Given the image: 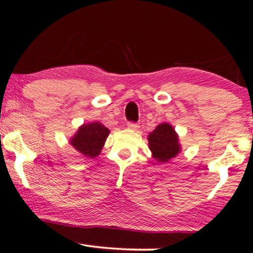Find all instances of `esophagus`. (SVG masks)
<instances>
[{
    "label": "esophagus",
    "instance_id": "esophagus-1",
    "mask_svg": "<svg viewBox=\"0 0 253 253\" xmlns=\"http://www.w3.org/2000/svg\"><path fill=\"white\" fill-rule=\"evenodd\" d=\"M127 127H128L129 129H138L139 125L135 124V123H128V124H127Z\"/></svg>",
    "mask_w": 253,
    "mask_h": 253
}]
</instances>
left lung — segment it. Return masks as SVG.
Here are the masks:
<instances>
[{
    "label": "left lung",
    "instance_id": "left-lung-1",
    "mask_svg": "<svg viewBox=\"0 0 253 253\" xmlns=\"http://www.w3.org/2000/svg\"><path fill=\"white\" fill-rule=\"evenodd\" d=\"M149 146L156 161L168 163L171 158H175L181 151L178 136L175 129L169 124H161L149 134Z\"/></svg>",
    "mask_w": 253,
    "mask_h": 253
}]
</instances>
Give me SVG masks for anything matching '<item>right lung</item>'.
<instances>
[{
	"instance_id": "obj_1",
	"label": "right lung",
	"mask_w": 253,
	"mask_h": 253,
	"mask_svg": "<svg viewBox=\"0 0 253 253\" xmlns=\"http://www.w3.org/2000/svg\"><path fill=\"white\" fill-rule=\"evenodd\" d=\"M108 134L109 129L100 123L85 124L80 127L70 143L83 156L94 158L100 155Z\"/></svg>"
}]
</instances>
